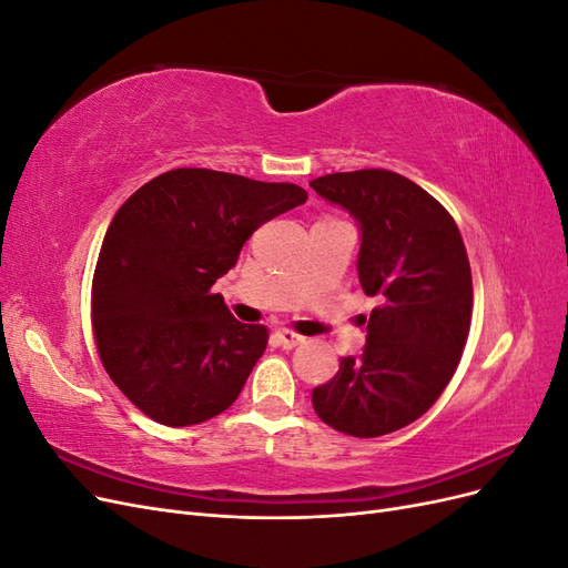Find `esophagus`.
I'll return each mask as SVG.
<instances>
[{
  "instance_id": "34e87169",
  "label": "esophagus",
  "mask_w": 568,
  "mask_h": 568,
  "mask_svg": "<svg viewBox=\"0 0 568 568\" xmlns=\"http://www.w3.org/2000/svg\"><path fill=\"white\" fill-rule=\"evenodd\" d=\"M277 338L284 348H296V346H301V343H305V336L291 332V329H280Z\"/></svg>"
}]
</instances>
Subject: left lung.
Segmentation results:
<instances>
[{"label":"left lung","mask_w":568,"mask_h":568,"mask_svg":"<svg viewBox=\"0 0 568 568\" xmlns=\"http://www.w3.org/2000/svg\"><path fill=\"white\" fill-rule=\"evenodd\" d=\"M363 230L357 277L382 296L359 357L313 390L317 417L376 438L419 419L459 365L471 324V267L453 215L412 180L372 168L311 182Z\"/></svg>","instance_id":"8db88e82"}]
</instances>
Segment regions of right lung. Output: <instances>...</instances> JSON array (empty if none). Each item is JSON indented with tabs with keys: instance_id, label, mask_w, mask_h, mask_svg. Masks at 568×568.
<instances>
[{
	"instance_id": "right-lung-1",
	"label": "right lung",
	"mask_w": 568,
	"mask_h": 568,
	"mask_svg": "<svg viewBox=\"0 0 568 568\" xmlns=\"http://www.w3.org/2000/svg\"><path fill=\"white\" fill-rule=\"evenodd\" d=\"M307 192L209 168L153 178L120 205L92 280L101 365L125 398L165 426L225 412L267 346L263 324H242L211 286L246 239Z\"/></svg>"
}]
</instances>
